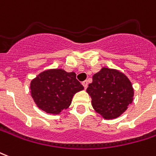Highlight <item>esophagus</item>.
<instances>
[{
	"label": "esophagus",
	"instance_id": "esophagus-1",
	"mask_svg": "<svg viewBox=\"0 0 156 156\" xmlns=\"http://www.w3.org/2000/svg\"><path fill=\"white\" fill-rule=\"evenodd\" d=\"M87 81H84L83 83V87H84V88H85V89H86V88H87Z\"/></svg>",
	"mask_w": 156,
	"mask_h": 156
}]
</instances>
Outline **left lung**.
<instances>
[{
	"instance_id": "8db88e82",
	"label": "left lung",
	"mask_w": 156,
	"mask_h": 156,
	"mask_svg": "<svg viewBox=\"0 0 156 156\" xmlns=\"http://www.w3.org/2000/svg\"><path fill=\"white\" fill-rule=\"evenodd\" d=\"M87 93L93 109L104 119H115L125 112L133 101L134 89L129 78L119 70L102 69L93 75Z\"/></svg>"
}]
</instances>
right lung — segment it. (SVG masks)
I'll use <instances>...</instances> for the list:
<instances>
[{
	"label": "right lung",
	"instance_id": "add662e5",
	"mask_svg": "<svg viewBox=\"0 0 156 156\" xmlns=\"http://www.w3.org/2000/svg\"><path fill=\"white\" fill-rule=\"evenodd\" d=\"M74 72L62 69L40 73L30 83V93L37 107L47 113L57 115L67 109L75 93L83 90Z\"/></svg>",
	"mask_w": 156,
	"mask_h": 156
}]
</instances>
